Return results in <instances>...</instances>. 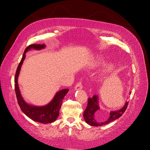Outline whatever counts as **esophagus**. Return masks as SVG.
<instances>
[{"label":"esophagus","instance_id":"esophagus-1","mask_svg":"<svg viewBox=\"0 0 150 150\" xmlns=\"http://www.w3.org/2000/svg\"><path fill=\"white\" fill-rule=\"evenodd\" d=\"M83 88V85H82V82H78V83L76 84V86H75V89L76 90H79V89H81Z\"/></svg>","mask_w":150,"mask_h":150}]
</instances>
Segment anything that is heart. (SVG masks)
<instances>
[{
	"mask_svg": "<svg viewBox=\"0 0 150 150\" xmlns=\"http://www.w3.org/2000/svg\"><path fill=\"white\" fill-rule=\"evenodd\" d=\"M99 63V61L97 60L96 62H95V64H98ZM114 68H115L114 65L111 64V63H109V64H107L104 66L103 69V73L104 74H110L113 70H114Z\"/></svg>",
	"mask_w": 150,
	"mask_h": 150,
	"instance_id": "heart-1",
	"label": "heart"
}]
</instances>
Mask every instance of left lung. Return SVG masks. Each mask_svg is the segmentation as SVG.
I'll use <instances>...</instances> for the list:
<instances>
[{"mask_svg": "<svg viewBox=\"0 0 150 150\" xmlns=\"http://www.w3.org/2000/svg\"><path fill=\"white\" fill-rule=\"evenodd\" d=\"M129 93L131 94V92H129ZM98 99V97L96 95H94L92 98H88V105L83 113V116L85 121L88 125L93 126H100L105 125L110 123V122H112V121L118 119L125 112L128 104V101L126 102L124 106L118 111H111L110 113V116H109L107 120L104 121H98L95 119L94 117L95 113L99 110Z\"/></svg>", "mask_w": 150, "mask_h": 150, "instance_id": "obj_1", "label": "left lung"}]
</instances>
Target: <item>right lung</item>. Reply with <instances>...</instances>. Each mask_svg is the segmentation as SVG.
I'll return each mask as SVG.
<instances>
[{
	"instance_id": "right-lung-1",
	"label": "right lung",
	"mask_w": 150,
	"mask_h": 150,
	"mask_svg": "<svg viewBox=\"0 0 150 150\" xmlns=\"http://www.w3.org/2000/svg\"><path fill=\"white\" fill-rule=\"evenodd\" d=\"M45 44H31L28 47H27L22 59L17 67V69L15 75V91L16 94V97L17 99L18 104L24 114L28 116L29 118L34 121L40 122V123L47 124L51 123V122L56 121L58 116L59 115V110L61 107V104L63 99H64L66 94L69 91L68 89H62L57 92L52 100L48 104L44 106H34L29 105L26 103L21 96L19 91V86H18L17 78L19 74V72L21 68V66L24 62L26 52L30 50L31 49H34L37 50L42 49L45 47Z\"/></svg>"
}]
</instances>
